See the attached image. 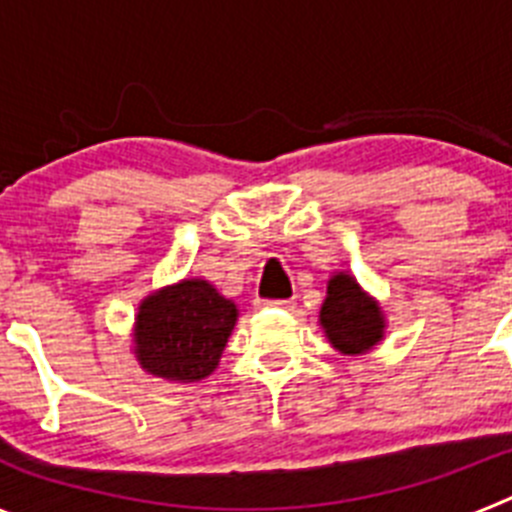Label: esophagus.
Listing matches in <instances>:
<instances>
[{
    "label": "esophagus",
    "instance_id": "1",
    "mask_svg": "<svg viewBox=\"0 0 512 512\" xmlns=\"http://www.w3.org/2000/svg\"><path fill=\"white\" fill-rule=\"evenodd\" d=\"M259 305H261V307L271 305V307H279V310L292 312V310H295V307H297V302H295V300H274V302H264V300H259Z\"/></svg>",
    "mask_w": 512,
    "mask_h": 512
}]
</instances>
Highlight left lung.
I'll return each instance as SVG.
<instances>
[{"mask_svg": "<svg viewBox=\"0 0 512 512\" xmlns=\"http://www.w3.org/2000/svg\"><path fill=\"white\" fill-rule=\"evenodd\" d=\"M318 323L330 346L343 356L369 354L387 333L384 307L348 271L330 274Z\"/></svg>", "mask_w": 512, "mask_h": 512, "instance_id": "1", "label": "left lung"}]
</instances>
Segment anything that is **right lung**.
Here are the masks:
<instances>
[{"mask_svg":"<svg viewBox=\"0 0 512 512\" xmlns=\"http://www.w3.org/2000/svg\"><path fill=\"white\" fill-rule=\"evenodd\" d=\"M238 305L202 277H187L143 297L133 323L140 369L166 382H200L220 364Z\"/></svg>","mask_w":512,"mask_h":512,"instance_id":"add662e5","label":"right lung"}]
</instances>
